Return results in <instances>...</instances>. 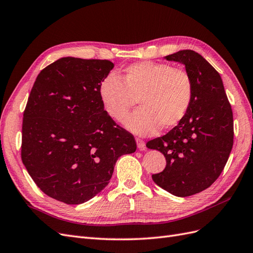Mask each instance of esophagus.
<instances>
[{"mask_svg": "<svg viewBox=\"0 0 253 253\" xmlns=\"http://www.w3.org/2000/svg\"><path fill=\"white\" fill-rule=\"evenodd\" d=\"M136 143H137V147H138V149L140 151H144L145 150V143L142 139L140 138H136Z\"/></svg>", "mask_w": 253, "mask_h": 253, "instance_id": "obj_1", "label": "esophagus"}]
</instances>
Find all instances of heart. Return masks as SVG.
<instances>
[{
	"label": "heart",
	"mask_w": 253,
	"mask_h": 253,
	"mask_svg": "<svg viewBox=\"0 0 253 253\" xmlns=\"http://www.w3.org/2000/svg\"><path fill=\"white\" fill-rule=\"evenodd\" d=\"M121 80L110 74L99 85L105 113L117 122L139 102L140 109L125 121L137 135H152L177 126L186 117L194 96V84L188 72L167 63L141 61L125 67Z\"/></svg>",
	"instance_id": "obj_1"
}]
</instances>
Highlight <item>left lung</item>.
<instances>
[{"mask_svg": "<svg viewBox=\"0 0 253 253\" xmlns=\"http://www.w3.org/2000/svg\"><path fill=\"white\" fill-rule=\"evenodd\" d=\"M165 59L186 66L194 96L177 126L147 142L167 160L165 170L152 179L169 193L186 197L209 188L224 170L233 145V115L219 74L200 53L183 49Z\"/></svg>", "mask_w": 253, "mask_h": 253, "instance_id": "left-lung-1", "label": "left lung"}]
</instances>
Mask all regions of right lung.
Returning a JSON list of instances; mask_svg holds the SVG:
<instances>
[{"label":"right lung","mask_w":253,"mask_h":253,"mask_svg":"<svg viewBox=\"0 0 253 253\" xmlns=\"http://www.w3.org/2000/svg\"><path fill=\"white\" fill-rule=\"evenodd\" d=\"M109 60L61 58L40 72L23 114L21 157L49 197L83 204L108 186L117 159L136 151L99 97Z\"/></svg>","instance_id":"add662e5"}]
</instances>
